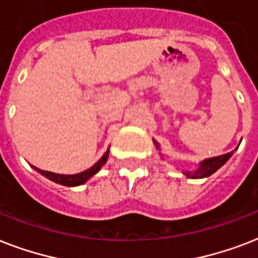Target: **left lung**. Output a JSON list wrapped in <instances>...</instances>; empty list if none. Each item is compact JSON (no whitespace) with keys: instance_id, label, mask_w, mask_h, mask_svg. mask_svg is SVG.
Here are the masks:
<instances>
[{"instance_id":"left-lung-1","label":"left lung","mask_w":258,"mask_h":258,"mask_svg":"<svg viewBox=\"0 0 258 258\" xmlns=\"http://www.w3.org/2000/svg\"><path fill=\"white\" fill-rule=\"evenodd\" d=\"M233 153L224 154V155H220V157L210 158V159H206L201 163L200 169L197 171H184L186 176L188 178H205V176L212 175L213 172H216L217 170L220 169L221 166L224 165L225 162L228 161L229 158L232 157Z\"/></svg>"}]
</instances>
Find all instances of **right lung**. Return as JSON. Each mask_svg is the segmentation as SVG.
Masks as SVG:
<instances>
[{
	"label": "right lung",
	"instance_id": "1",
	"mask_svg": "<svg viewBox=\"0 0 258 258\" xmlns=\"http://www.w3.org/2000/svg\"><path fill=\"white\" fill-rule=\"evenodd\" d=\"M108 154L109 151L107 150L104 155L100 158V161L97 162V163H95L91 169L86 170V171L83 172H79V174H74V175H61V174H54V172L50 171H42V170L37 169V167H34V169L37 170L40 174L46 176L48 179L56 182V183H60L62 184V186H79V184L84 183L87 179H89L91 176L95 175V174L100 170L101 166L104 165L105 162H107V159H108Z\"/></svg>",
	"mask_w": 258,
	"mask_h": 258
}]
</instances>
